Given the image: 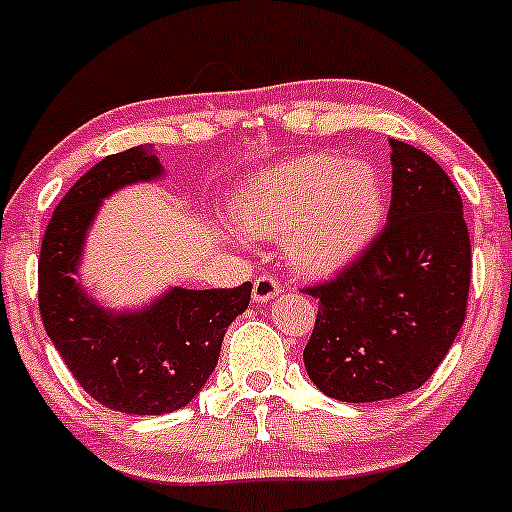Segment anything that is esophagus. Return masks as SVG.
<instances>
[{"label": "esophagus", "instance_id": "34e87169", "mask_svg": "<svg viewBox=\"0 0 512 512\" xmlns=\"http://www.w3.org/2000/svg\"><path fill=\"white\" fill-rule=\"evenodd\" d=\"M278 293H280V283L273 276H266V273H263V276H258L254 280V300L256 302L273 300Z\"/></svg>", "mask_w": 512, "mask_h": 512}]
</instances>
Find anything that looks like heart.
<instances>
[{"label": "heart", "mask_w": 512, "mask_h": 512, "mask_svg": "<svg viewBox=\"0 0 512 512\" xmlns=\"http://www.w3.org/2000/svg\"><path fill=\"white\" fill-rule=\"evenodd\" d=\"M386 210V183L376 166L307 153L256 173L234 200L232 219L249 236H283L290 266L324 276L371 246Z\"/></svg>", "instance_id": "obj_1"}]
</instances>
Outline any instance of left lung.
<instances>
[{"mask_svg":"<svg viewBox=\"0 0 512 512\" xmlns=\"http://www.w3.org/2000/svg\"><path fill=\"white\" fill-rule=\"evenodd\" d=\"M393 195L383 232L320 300L302 359L310 381L342 403L417 390L437 371L466 317L471 241L449 175L425 151L390 139Z\"/></svg>","mask_w":512,"mask_h":512,"instance_id":"obj_1","label":"left lung"}]
</instances>
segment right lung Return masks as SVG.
<instances>
[{"mask_svg": "<svg viewBox=\"0 0 512 512\" xmlns=\"http://www.w3.org/2000/svg\"><path fill=\"white\" fill-rule=\"evenodd\" d=\"M166 175L151 144L102 158L68 190L48 222L38 258V307L65 366L104 408L166 415L205 388L224 334L249 307L239 288H168L136 310H112L80 283V263L102 200Z\"/></svg>", "mask_w": 512, "mask_h": 512, "instance_id": "right-lung-1", "label": "right lung"}]
</instances>
